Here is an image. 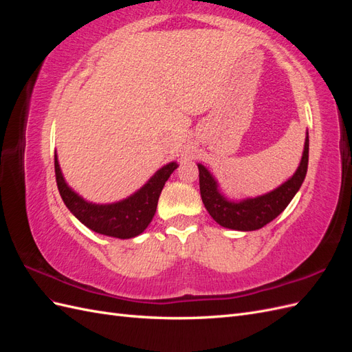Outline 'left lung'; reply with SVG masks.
<instances>
[{
    "label": "left lung",
    "instance_id": "1",
    "mask_svg": "<svg viewBox=\"0 0 352 352\" xmlns=\"http://www.w3.org/2000/svg\"><path fill=\"white\" fill-rule=\"evenodd\" d=\"M308 167V132L305 136L304 151L301 163L296 172L283 182L280 186L270 192L254 198H245L241 201L229 199L221 194L217 180L214 179L206 166L198 163L199 170V192L201 198L210 216L220 226L233 230H257L267 225L292 201L295 194L300 190Z\"/></svg>",
    "mask_w": 352,
    "mask_h": 352
}]
</instances>
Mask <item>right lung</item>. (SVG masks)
I'll return each instance as SVG.
<instances>
[{"mask_svg": "<svg viewBox=\"0 0 352 352\" xmlns=\"http://www.w3.org/2000/svg\"><path fill=\"white\" fill-rule=\"evenodd\" d=\"M177 166L176 162L163 166L131 197L111 202V204H95L82 198L67 185L61 173L57 153L54 154L57 186L72 214L91 230L119 239L135 238L148 228L155 214L157 202L164 184Z\"/></svg>", "mask_w": 352, "mask_h": 352, "instance_id": "add662e5", "label": "right lung"}]
</instances>
